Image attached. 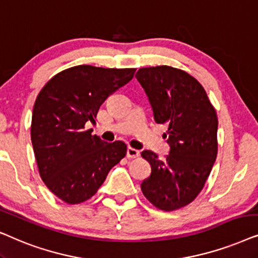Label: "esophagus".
Instances as JSON below:
<instances>
[{
    "label": "esophagus",
    "mask_w": 258,
    "mask_h": 258,
    "mask_svg": "<svg viewBox=\"0 0 258 258\" xmlns=\"http://www.w3.org/2000/svg\"><path fill=\"white\" fill-rule=\"evenodd\" d=\"M126 156H127V158H137L140 156V152L138 150L133 149V147H127Z\"/></svg>",
    "instance_id": "esophagus-1"
}]
</instances>
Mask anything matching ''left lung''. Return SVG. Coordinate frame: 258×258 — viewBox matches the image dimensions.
Returning a JSON list of instances; mask_svg holds the SVG:
<instances>
[{
  "label": "left lung",
  "mask_w": 258,
  "mask_h": 258,
  "mask_svg": "<svg viewBox=\"0 0 258 258\" xmlns=\"http://www.w3.org/2000/svg\"><path fill=\"white\" fill-rule=\"evenodd\" d=\"M149 98L170 152L159 159L143 151L151 176L142 191L154 207L173 211L190 204L203 188L217 157L218 119L203 86L186 72L170 66L140 68L136 74Z\"/></svg>",
  "instance_id": "1"
}]
</instances>
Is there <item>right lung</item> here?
<instances>
[{"label":"right lung","mask_w":258,"mask_h":258,"mask_svg":"<svg viewBox=\"0 0 258 258\" xmlns=\"http://www.w3.org/2000/svg\"><path fill=\"white\" fill-rule=\"evenodd\" d=\"M135 72L80 64L51 78L37 95L30 128L34 154L43 183L61 201H87L126 156L125 143L104 142L85 125L94 122L102 102Z\"/></svg>","instance_id":"1"}]
</instances>
